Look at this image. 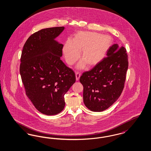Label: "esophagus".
I'll return each mask as SVG.
<instances>
[{
	"instance_id": "esophagus-1",
	"label": "esophagus",
	"mask_w": 151,
	"mask_h": 151,
	"mask_svg": "<svg viewBox=\"0 0 151 151\" xmlns=\"http://www.w3.org/2000/svg\"><path fill=\"white\" fill-rule=\"evenodd\" d=\"M80 76H81L80 73H79V72H76V81H78L80 77Z\"/></svg>"
}]
</instances>
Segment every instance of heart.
<instances>
[{
  "label": "heart",
  "mask_w": 151,
  "mask_h": 151,
  "mask_svg": "<svg viewBox=\"0 0 151 151\" xmlns=\"http://www.w3.org/2000/svg\"><path fill=\"white\" fill-rule=\"evenodd\" d=\"M112 44L108 35L96 32L79 31L73 39L68 40L63 48L65 60L70 65H73L80 57L83 58L77 66L78 69H84L87 64L95 66L104 58Z\"/></svg>",
  "instance_id": "b5f03b06"
}]
</instances>
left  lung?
<instances>
[{
  "mask_svg": "<svg viewBox=\"0 0 151 151\" xmlns=\"http://www.w3.org/2000/svg\"><path fill=\"white\" fill-rule=\"evenodd\" d=\"M127 68L126 49L117 44L112 45L107 57L80 76L85 106L94 112H102L111 106L123 91Z\"/></svg>",
  "mask_w": 151,
  "mask_h": 151,
  "instance_id": "8db88e82",
  "label": "left lung"
}]
</instances>
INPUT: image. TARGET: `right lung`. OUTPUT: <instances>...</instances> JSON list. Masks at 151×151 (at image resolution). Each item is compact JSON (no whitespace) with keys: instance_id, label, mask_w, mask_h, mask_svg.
<instances>
[{"instance_id":"1","label":"right lung","mask_w":151,"mask_h":151,"mask_svg":"<svg viewBox=\"0 0 151 151\" xmlns=\"http://www.w3.org/2000/svg\"><path fill=\"white\" fill-rule=\"evenodd\" d=\"M64 27L44 29L24 43L19 72L26 94L46 115H57L65 106L64 96L76 81L75 73L60 60L63 45L55 39Z\"/></svg>"}]
</instances>
